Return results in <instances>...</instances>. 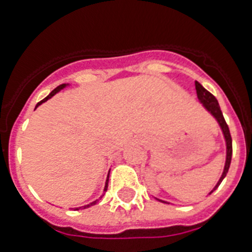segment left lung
Here are the masks:
<instances>
[{"instance_id": "8db88e82", "label": "left lung", "mask_w": 252, "mask_h": 252, "mask_svg": "<svg viewBox=\"0 0 252 252\" xmlns=\"http://www.w3.org/2000/svg\"><path fill=\"white\" fill-rule=\"evenodd\" d=\"M195 87H196V93H197V98L201 103H203V106L207 108L209 112H211L213 116L216 118V120L219 122L220 126H221V129H222L223 137H225V141H226V162H225V167H223V172L221 178H220L219 183L216 184V187L212 189L209 193L215 191L216 188L219 187L221 182L223 180V178L226 176L227 171H229V167H230V162H231V154H233V144H231V136H230V130H229V126H227L226 122H225V119H223L222 111L220 108V104L217 102V99L213 94H211L207 89H204L201 85L196 81L195 82ZM162 201V200H159ZM162 203H166V201H162Z\"/></svg>"}]
</instances>
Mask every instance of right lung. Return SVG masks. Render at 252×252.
Returning a JSON list of instances; mask_svg holds the SVG:
<instances>
[{
    "label": "right lung",
    "instance_id": "add662e5",
    "mask_svg": "<svg viewBox=\"0 0 252 252\" xmlns=\"http://www.w3.org/2000/svg\"><path fill=\"white\" fill-rule=\"evenodd\" d=\"M65 86H66V85H65V84L60 85V86H57L56 89H55V90H52V91H51V93H49V95H48V96H45V98L43 99V100H40V102L37 103V104H36V107L39 106V104H41V103H43V102H47V100H48L49 98H52L53 95H55V94H57V93H59V91H60L61 89H64ZM107 187H108V178H107V180H106V186H104V192L107 191ZM96 201H98V200H95V201H93V203H90V204H87V205H84V207H82V208H84V209H85V208H89V207H91V205H94V204H96ZM77 209H80V208H77Z\"/></svg>",
    "mask_w": 252,
    "mask_h": 252
}]
</instances>
